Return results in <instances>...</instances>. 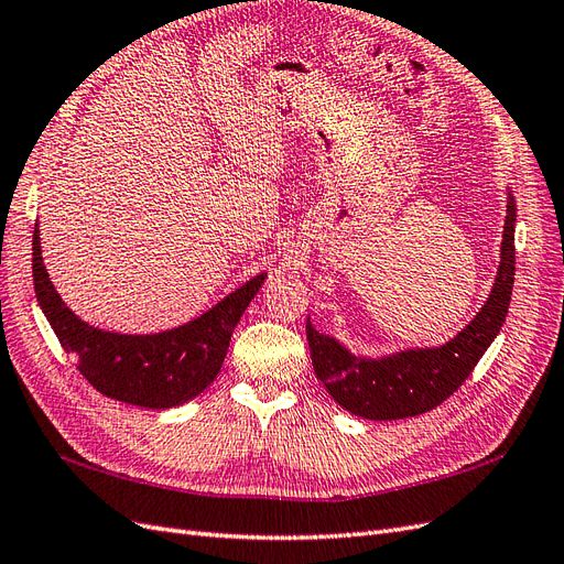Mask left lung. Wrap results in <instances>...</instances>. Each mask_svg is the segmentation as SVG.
<instances>
[{"label": "left lung", "mask_w": 564, "mask_h": 564, "mask_svg": "<svg viewBox=\"0 0 564 564\" xmlns=\"http://www.w3.org/2000/svg\"><path fill=\"white\" fill-rule=\"evenodd\" d=\"M516 280V199L508 193L501 263L491 294L468 327L440 348L402 350L388 357H360L305 322L317 379L350 414L395 421L431 412L464 383L503 327Z\"/></svg>", "instance_id": "8db88e82"}]
</instances>
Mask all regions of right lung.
Segmentation results:
<instances>
[{
	"mask_svg": "<svg viewBox=\"0 0 564 564\" xmlns=\"http://www.w3.org/2000/svg\"><path fill=\"white\" fill-rule=\"evenodd\" d=\"M32 278L51 329L61 346L77 357L82 377L112 400L148 409L183 404L216 379L232 329L265 280V275H256L183 327L131 336L89 327L67 308L44 268L40 226L32 235Z\"/></svg>",
	"mask_w": 564,
	"mask_h": 564,
	"instance_id": "right-lung-1",
	"label": "right lung"
}]
</instances>
